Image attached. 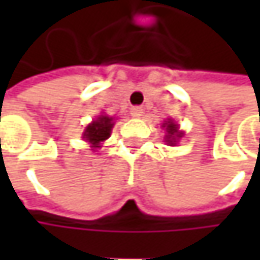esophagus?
I'll list each match as a JSON object with an SVG mask.
<instances>
[{"mask_svg":"<svg viewBox=\"0 0 260 260\" xmlns=\"http://www.w3.org/2000/svg\"><path fill=\"white\" fill-rule=\"evenodd\" d=\"M143 113H144V110H143L141 107H132V108H131V116H132V117H135V119L141 117V116H143Z\"/></svg>","mask_w":260,"mask_h":260,"instance_id":"esophagus-1","label":"esophagus"}]
</instances>
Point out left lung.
Instances as JSON below:
<instances>
[{"instance_id":"obj_1","label":"left lung","mask_w":260,"mask_h":260,"mask_svg":"<svg viewBox=\"0 0 260 260\" xmlns=\"http://www.w3.org/2000/svg\"><path fill=\"white\" fill-rule=\"evenodd\" d=\"M162 128H164L166 132H167V135H166V141H167V144H170V146H175V144L178 143V140H179L182 135H183V132L179 131L178 125H176L172 119H169L166 123H162Z\"/></svg>"}]
</instances>
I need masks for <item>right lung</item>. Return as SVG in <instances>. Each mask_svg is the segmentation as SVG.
I'll return each instance as SVG.
<instances>
[{"instance_id":"right-lung-1","label":"right lung","mask_w":260,"mask_h":260,"mask_svg":"<svg viewBox=\"0 0 260 260\" xmlns=\"http://www.w3.org/2000/svg\"><path fill=\"white\" fill-rule=\"evenodd\" d=\"M114 126V119L105 114H101L96 120H93L82 134V138L88 141L93 149L101 147V144L111 135V129Z\"/></svg>"}]
</instances>
